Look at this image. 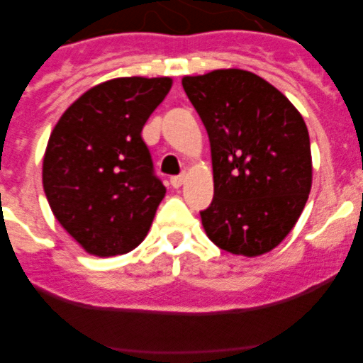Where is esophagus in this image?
<instances>
[{"mask_svg": "<svg viewBox=\"0 0 363 363\" xmlns=\"http://www.w3.org/2000/svg\"><path fill=\"white\" fill-rule=\"evenodd\" d=\"M170 184L174 186V188H181V186L184 184V175H174V177L170 179Z\"/></svg>", "mask_w": 363, "mask_h": 363, "instance_id": "esophagus-1", "label": "esophagus"}]
</instances>
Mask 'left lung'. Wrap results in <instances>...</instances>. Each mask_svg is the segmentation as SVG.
<instances>
[{
  "label": "left lung",
  "mask_w": 363,
  "mask_h": 363,
  "mask_svg": "<svg viewBox=\"0 0 363 363\" xmlns=\"http://www.w3.org/2000/svg\"><path fill=\"white\" fill-rule=\"evenodd\" d=\"M182 87L211 142L214 199L200 212L205 233L232 255L272 251L309 199L313 161L302 116L246 69L184 77Z\"/></svg>",
  "instance_id": "left-lung-1"
}]
</instances>
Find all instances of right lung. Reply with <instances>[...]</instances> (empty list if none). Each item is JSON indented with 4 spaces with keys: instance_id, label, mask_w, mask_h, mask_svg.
I'll return each mask as SVG.
<instances>
[{
    "instance_id": "add662e5",
    "label": "right lung",
    "mask_w": 363,
    "mask_h": 363,
    "mask_svg": "<svg viewBox=\"0 0 363 363\" xmlns=\"http://www.w3.org/2000/svg\"><path fill=\"white\" fill-rule=\"evenodd\" d=\"M172 87L168 77H121L67 108L43 156V191L65 230L87 252H130L163 200L142 128Z\"/></svg>"
}]
</instances>
